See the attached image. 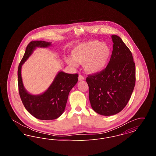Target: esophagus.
Listing matches in <instances>:
<instances>
[{"label": "esophagus", "instance_id": "34e87169", "mask_svg": "<svg viewBox=\"0 0 156 156\" xmlns=\"http://www.w3.org/2000/svg\"><path fill=\"white\" fill-rule=\"evenodd\" d=\"M78 80H79V81H83V80H85V77H84L83 76H82V75H79V76H78Z\"/></svg>", "mask_w": 156, "mask_h": 156}]
</instances>
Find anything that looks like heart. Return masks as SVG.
Here are the masks:
<instances>
[{
  "label": "heart",
  "instance_id": "1",
  "mask_svg": "<svg viewBox=\"0 0 156 156\" xmlns=\"http://www.w3.org/2000/svg\"><path fill=\"white\" fill-rule=\"evenodd\" d=\"M73 58H67V64L77 67L83 64L88 74H94L102 71L108 65L111 55L110 47L99 41H90L76 45L71 51Z\"/></svg>",
  "mask_w": 156,
  "mask_h": 156
}]
</instances>
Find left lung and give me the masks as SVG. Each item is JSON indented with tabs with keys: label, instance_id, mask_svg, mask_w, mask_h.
Listing matches in <instances>:
<instances>
[{
	"label": "left lung",
	"instance_id": "8db88e82",
	"mask_svg": "<svg viewBox=\"0 0 156 156\" xmlns=\"http://www.w3.org/2000/svg\"><path fill=\"white\" fill-rule=\"evenodd\" d=\"M113 51L110 61L102 71L87 78L89 98L93 110L104 116L122 111L129 102L136 82V68L132 54L120 37L112 36Z\"/></svg>",
	"mask_w": 156,
	"mask_h": 156
}]
</instances>
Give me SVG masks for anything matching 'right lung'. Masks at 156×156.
<instances>
[{
  "label": "right lung",
  "instance_id": "obj_1",
  "mask_svg": "<svg viewBox=\"0 0 156 156\" xmlns=\"http://www.w3.org/2000/svg\"><path fill=\"white\" fill-rule=\"evenodd\" d=\"M51 43L44 41H31L26 47L24 55L18 67V86L20 97L26 110L40 120H54L64 112L70 90L78 82V75L69 74L59 71L44 92L32 95L25 89L23 83L21 70L23 64L37 47L47 48Z\"/></svg>",
  "mask_w": 156,
  "mask_h": 156
}]
</instances>
